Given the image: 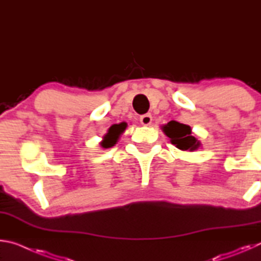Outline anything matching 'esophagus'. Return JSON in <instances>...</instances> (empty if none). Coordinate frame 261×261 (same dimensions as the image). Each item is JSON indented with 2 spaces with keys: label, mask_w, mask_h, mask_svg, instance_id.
<instances>
[{
  "label": "esophagus",
  "mask_w": 261,
  "mask_h": 261,
  "mask_svg": "<svg viewBox=\"0 0 261 261\" xmlns=\"http://www.w3.org/2000/svg\"><path fill=\"white\" fill-rule=\"evenodd\" d=\"M153 121V117L151 114H145L143 116H140V123L143 125H149Z\"/></svg>",
  "instance_id": "1"
}]
</instances>
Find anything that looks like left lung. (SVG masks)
<instances>
[{
	"label": "left lung",
	"mask_w": 261,
	"mask_h": 261,
	"mask_svg": "<svg viewBox=\"0 0 261 261\" xmlns=\"http://www.w3.org/2000/svg\"><path fill=\"white\" fill-rule=\"evenodd\" d=\"M165 135L170 138V143L180 151L193 152L201 146V143L192 136V129L183 123L170 121L161 126Z\"/></svg>",
	"instance_id": "8db88e82"
}]
</instances>
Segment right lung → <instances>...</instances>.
<instances>
[{
    "label": "right lung",
    "mask_w": 261,
    "mask_h": 261,
    "mask_svg": "<svg viewBox=\"0 0 261 261\" xmlns=\"http://www.w3.org/2000/svg\"><path fill=\"white\" fill-rule=\"evenodd\" d=\"M126 127L125 123H121V124H116L113 127H110L108 134L103 137V140L101 141V146L103 148H110L113 147L115 144L118 141L120 136L124 132Z\"/></svg>",
    "instance_id": "obj_1"
}]
</instances>
